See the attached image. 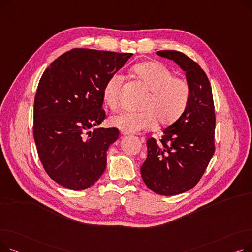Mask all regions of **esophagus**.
I'll return each instance as SVG.
<instances>
[{"mask_svg": "<svg viewBox=\"0 0 252 252\" xmlns=\"http://www.w3.org/2000/svg\"><path fill=\"white\" fill-rule=\"evenodd\" d=\"M121 133H122V135H124V136H127V135H130L129 131H127V130H126V129H122V130H121Z\"/></svg>", "mask_w": 252, "mask_h": 252, "instance_id": "34e87169", "label": "esophagus"}]
</instances>
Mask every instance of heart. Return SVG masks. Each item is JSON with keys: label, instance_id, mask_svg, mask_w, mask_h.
Returning a JSON list of instances; mask_svg holds the SVG:
<instances>
[{"label": "heart", "instance_id": "obj_1", "mask_svg": "<svg viewBox=\"0 0 252 252\" xmlns=\"http://www.w3.org/2000/svg\"><path fill=\"white\" fill-rule=\"evenodd\" d=\"M134 73L149 90L139 111H123L111 117L113 126L134 133L153 127L157 122L166 126L175 123L187 108L191 89L185 78L174 76L165 65L157 61L142 62L133 67ZM124 83V75L111 74L103 89L105 103L112 110L119 104V92Z\"/></svg>", "mask_w": 252, "mask_h": 252}]
</instances>
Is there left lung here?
I'll use <instances>...</instances> for the list:
<instances>
[{"label":"left lung","mask_w":252,"mask_h":252,"mask_svg":"<svg viewBox=\"0 0 252 252\" xmlns=\"http://www.w3.org/2000/svg\"><path fill=\"white\" fill-rule=\"evenodd\" d=\"M186 72L191 95L177 122L163 130L160 142L147 140L148 154L141 176L153 192L173 196L192 189L200 181L216 149V113L208 77L195 61L182 52L158 51Z\"/></svg>","instance_id":"obj_1"}]
</instances>
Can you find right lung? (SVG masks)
I'll use <instances>...</instances> for the list:
<instances>
[{"instance_id": "add662e5", "label": "right lung", "mask_w": 252, "mask_h": 252, "mask_svg": "<svg viewBox=\"0 0 252 252\" xmlns=\"http://www.w3.org/2000/svg\"><path fill=\"white\" fill-rule=\"evenodd\" d=\"M133 56L75 48L53 61L36 89L33 139L46 173L61 186L85 190L103 175L119 130L94 128L106 117L103 89Z\"/></svg>"}]
</instances>
